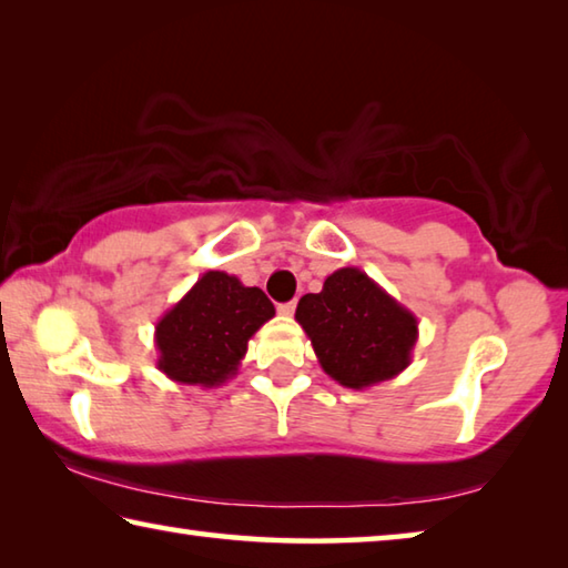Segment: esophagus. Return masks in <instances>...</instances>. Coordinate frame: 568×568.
Segmentation results:
<instances>
[{
    "instance_id": "1",
    "label": "esophagus",
    "mask_w": 568,
    "mask_h": 568,
    "mask_svg": "<svg viewBox=\"0 0 568 568\" xmlns=\"http://www.w3.org/2000/svg\"><path fill=\"white\" fill-rule=\"evenodd\" d=\"M277 313H281V315H293V313H295V301L277 305Z\"/></svg>"
}]
</instances>
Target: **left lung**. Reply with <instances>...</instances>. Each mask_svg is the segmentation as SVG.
<instances>
[{
    "label": "left lung",
    "instance_id": "1",
    "mask_svg": "<svg viewBox=\"0 0 568 568\" xmlns=\"http://www.w3.org/2000/svg\"><path fill=\"white\" fill-rule=\"evenodd\" d=\"M295 321L323 371L355 390L406 371L418 341L416 315L358 267H341L325 277L321 293L303 295Z\"/></svg>",
    "mask_w": 568,
    "mask_h": 568
}]
</instances>
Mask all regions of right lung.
<instances>
[{"label":"right lung","mask_w":568,"mask_h":568,"mask_svg":"<svg viewBox=\"0 0 568 568\" xmlns=\"http://www.w3.org/2000/svg\"><path fill=\"white\" fill-rule=\"evenodd\" d=\"M275 315L261 287L207 271L155 325L158 368L185 386L215 388L237 376L247 341Z\"/></svg>","instance_id":"1"}]
</instances>
